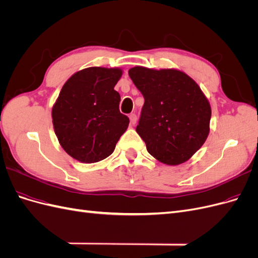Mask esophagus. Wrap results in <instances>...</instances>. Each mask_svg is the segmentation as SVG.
I'll return each instance as SVG.
<instances>
[{
	"label": "esophagus",
	"instance_id": "34e87169",
	"mask_svg": "<svg viewBox=\"0 0 258 258\" xmlns=\"http://www.w3.org/2000/svg\"><path fill=\"white\" fill-rule=\"evenodd\" d=\"M129 119H130V123L131 124H135L137 123V120H138V117H137V115L136 114H130V116H129Z\"/></svg>",
	"mask_w": 258,
	"mask_h": 258
}]
</instances>
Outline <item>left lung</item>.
I'll return each instance as SVG.
<instances>
[{"label": "left lung", "mask_w": 258, "mask_h": 258, "mask_svg": "<svg viewBox=\"0 0 258 258\" xmlns=\"http://www.w3.org/2000/svg\"><path fill=\"white\" fill-rule=\"evenodd\" d=\"M128 73L145 100L137 132L147 152L169 166L188 160L210 132L211 106L197 83L175 69L135 67Z\"/></svg>", "instance_id": "left-lung-1"}]
</instances>
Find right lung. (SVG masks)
<instances>
[{"label": "right lung", "instance_id": "obj_1", "mask_svg": "<svg viewBox=\"0 0 258 258\" xmlns=\"http://www.w3.org/2000/svg\"><path fill=\"white\" fill-rule=\"evenodd\" d=\"M121 69L91 67L73 74L62 87L51 111L62 148L72 158L93 163L110 156L127 130L129 118L119 112L114 90Z\"/></svg>", "mask_w": 258, "mask_h": 258}]
</instances>
